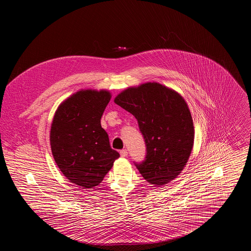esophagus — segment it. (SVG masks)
I'll list each match as a JSON object with an SVG mask.
<instances>
[{"mask_svg":"<svg viewBox=\"0 0 251 251\" xmlns=\"http://www.w3.org/2000/svg\"><path fill=\"white\" fill-rule=\"evenodd\" d=\"M120 155H121V157H127V155H128L127 150H126V149L121 150V151H120Z\"/></svg>","mask_w":251,"mask_h":251,"instance_id":"esophagus-1","label":"esophagus"}]
</instances>
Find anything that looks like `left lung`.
Segmentation results:
<instances>
[{"mask_svg": "<svg viewBox=\"0 0 251 251\" xmlns=\"http://www.w3.org/2000/svg\"><path fill=\"white\" fill-rule=\"evenodd\" d=\"M114 102L138 121L146 157L135 163L142 176L156 187L176 178L188 163L195 129L187 102L176 91L157 82L129 87Z\"/></svg>", "mask_w": 251, "mask_h": 251, "instance_id": "obj_1", "label": "left lung"}]
</instances>
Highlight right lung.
Listing matches in <instances>:
<instances>
[{
  "label": "right lung",
  "instance_id": "obj_1",
  "mask_svg": "<svg viewBox=\"0 0 251 251\" xmlns=\"http://www.w3.org/2000/svg\"><path fill=\"white\" fill-rule=\"evenodd\" d=\"M111 99L107 90H80L59 106L50 127L53 159L69 182L85 189L98 186L120 157L109 144L100 119Z\"/></svg>",
  "mask_w": 251,
  "mask_h": 251
}]
</instances>
